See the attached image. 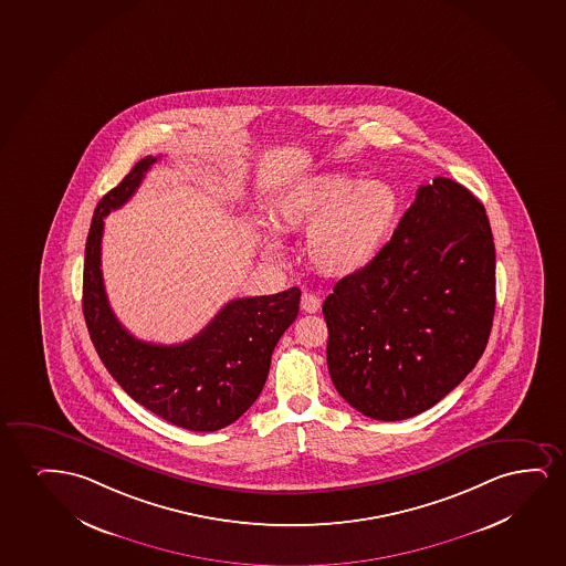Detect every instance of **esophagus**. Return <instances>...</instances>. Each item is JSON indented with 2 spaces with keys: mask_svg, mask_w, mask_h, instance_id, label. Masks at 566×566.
I'll list each match as a JSON object with an SVG mask.
<instances>
[{
  "mask_svg": "<svg viewBox=\"0 0 566 566\" xmlns=\"http://www.w3.org/2000/svg\"><path fill=\"white\" fill-rule=\"evenodd\" d=\"M302 308L305 313H316L321 308V300L313 294H303Z\"/></svg>",
  "mask_w": 566,
  "mask_h": 566,
  "instance_id": "1",
  "label": "esophagus"
}]
</instances>
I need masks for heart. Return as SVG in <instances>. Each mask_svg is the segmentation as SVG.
Listing matches in <instances>:
<instances>
[{"label": "heart", "instance_id": "obj_1", "mask_svg": "<svg viewBox=\"0 0 566 566\" xmlns=\"http://www.w3.org/2000/svg\"><path fill=\"white\" fill-rule=\"evenodd\" d=\"M399 217V193L380 178L357 182L345 175H316L292 184L272 207L274 228L282 234H303L308 263L326 276H352L367 269ZM269 258L282 255L274 234L263 235Z\"/></svg>", "mask_w": 566, "mask_h": 566}]
</instances>
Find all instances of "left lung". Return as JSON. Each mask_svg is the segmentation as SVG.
Masks as SVG:
<instances>
[{
    "instance_id": "obj_1",
    "label": "left lung",
    "mask_w": 566,
    "mask_h": 566,
    "mask_svg": "<svg viewBox=\"0 0 566 566\" xmlns=\"http://www.w3.org/2000/svg\"><path fill=\"white\" fill-rule=\"evenodd\" d=\"M495 311V245L480 199L451 178L420 186L367 269L323 305L328 373L375 420L430 409L482 357Z\"/></svg>"
}]
</instances>
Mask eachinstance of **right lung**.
Instances as JSON below:
<instances>
[{
  "instance_id": "1",
  "label": "right lung",
  "mask_w": 566,
  "mask_h": 566,
  "mask_svg": "<svg viewBox=\"0 0 566 566\" xmlns=\"http://www.w3.org/2000/svg\"><path fill=\"white\" fill-rule=\"evenodd\" d=\"M157 157L147 155L103 196L86 240L82 311L97 355L147 411L191 432L232 424L258 399L280 336L300 313V287L227 303L198 336L177 345L134 338L111 311L102 276L103 219L125 206Z\"/></svg>"
}]
</instances>
